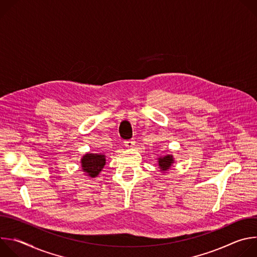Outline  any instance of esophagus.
I'll return each mask as SVG.
<instances>
[{
  "instance_id": "34e87169",
  "label": "esophagus",
  "mask_w": 257,
  "mask_h": 257,
  "mask_svg": "<svg viewBox=\"0 0 257 257\" xmlns=\"http://www.w3.org/2000/svg\"><path fill=\"white\" fill-rule=\"evenodd\" d=\"M134 145H135V141L134 140H127V141H125V146H126V148H128V149H132Z\"/></svg>"
}]
</instances>
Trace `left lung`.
<instances>
[{
	"label": "left lung",
	"mask_w": 257,
	"mask_h": 257,
	"mask_svg": "<svg viewBox=\"0 0 257 257\" xmlns=\"http://www.w3.org/2000/svg\"><path fill=\"white\" fill-rule=\"evenodd\" d=\"M158 166L162 173L166 174L168 171L171 170L173 165L175 164V159L173 155H166V156H158Z\"/></svg>",
	"instance_id": "obj_1"
}]
</instances>
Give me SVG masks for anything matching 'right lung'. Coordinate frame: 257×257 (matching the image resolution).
Returning <instances> with one entry per match:
<instances>
[{
    "mask_svg": "<svg viewBox=\"0 0 257 257\" xmlns=\"http://www.w3.org/2000/svg\"><path fill=\"white\" fill-rule=\"evenodd\" d=\"M105 155L103 154H85L80 161L81 171L89 178H95L105 165Z\"/></svg>",
    "mask_w": 257,
    "mask_h": 257,
    "instance_id": "right-lung-1",
    "label": "right lung"
}]
</instances>
